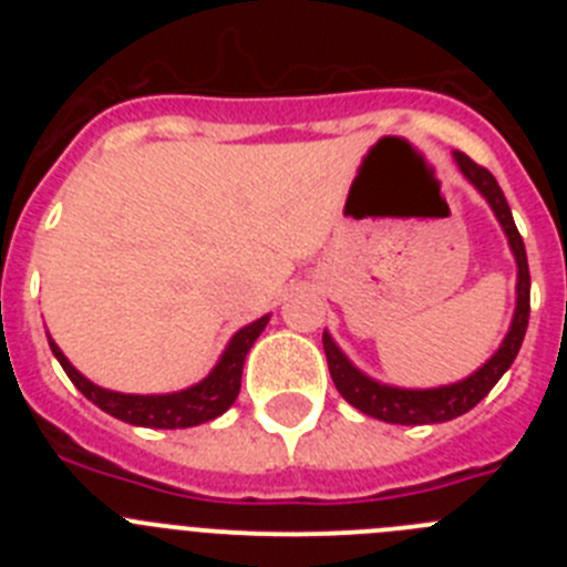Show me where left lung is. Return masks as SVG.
Segmentation results:
<instances>
[{"label":"left lung","mask_w":567,"mask_h":567,"mask_svg":"<svg viewBox=\"0 0 567 567\" xmlns=\"http://www.w3.org/2000/svg\"><path fill=\"white\" fill-rule=\"evenodd\" d=\"M454 164L463 173L465 182L477 189L491 207L494 218L503 227L505 238H508L511 255L517 264V307H514V318L505 332L503 343L497 346V352L491 354L477 372H471L468 378L457 380L449 385H432V389H403V385L380 383V380L369 378L360 372L352 360L346 358V352L334 343L329 332H323V352L329 360V374L334 380V389L343 394L346 403H352L358 412L369 414L374 420L394 425H429V423H445L460 414L471 412L485 394L494 389L499 378L511 369L514 358H517L519 346H523L525 329H528L530 315V275H528V255H525L523 235L517 233L514 215H511L508 202H505L503 189H499L497 178L485 167L474 164L465 153H452Z\"/></svg>","instance_id":"obj_1"}]
</instances>
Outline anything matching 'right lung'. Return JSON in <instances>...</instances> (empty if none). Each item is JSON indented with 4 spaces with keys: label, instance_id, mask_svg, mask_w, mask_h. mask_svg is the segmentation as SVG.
I'll list each match as a JSON object with an SVG mask.
<instances>
[{
    "label": "right lung",
    "instance_id": "1",
    "mask_svg": "<svg viewBox=\"0 0 567 567\" xmlns=\"http://www.w3.org/2000/svg\"><path fill=\"white\" fill-rule=\"evenodd\" d=\"M269 315L252 320L247 327H240L238 332L229 338L227 349L221 352L218 363L213 365V372L198 383L187 385L182 392H167V394H124L113 392V389H102L93 380L84 378L76 365L64 358V352L56 346V340L48 334L50 352L62 363L68 378L73 380L79 392L96 403L102 412L110 417L124 420L130 425H144V429H189V425H202L209 420L221 417L229 405L235 403L240 392V374H244V360H247L249 349L260 332L267 329Z\"/></svg>",
    "mask_w": 567,
    "mask_h": 567
}]
</instances>
